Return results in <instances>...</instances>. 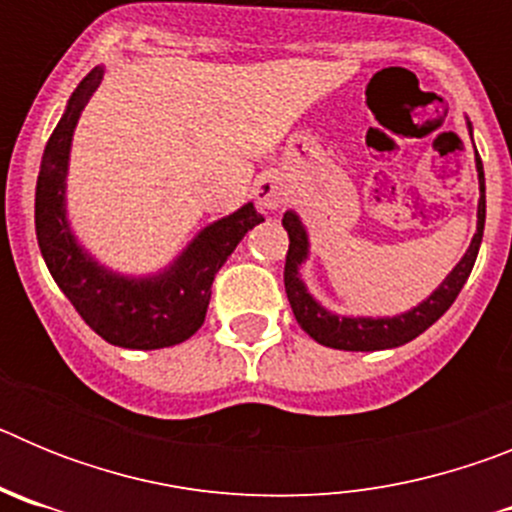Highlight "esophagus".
I'll return each mask as SVG.
<instances>
[{"instance_id":"esophagus-1","label":"esophagus","mask_w":512,"mask_h":512,"mask_svg":"<svg viewBox=\"0 0 512 512\" xmlns=\"http://www.w3.org/2000/svg\"><path fill=\"white\" fill-rule=\"evenodd\" d=\"M253 197H256V205L264 210H277L287 200V187L277 174H261L253 184Z\"/></svg>"}]
</instances>
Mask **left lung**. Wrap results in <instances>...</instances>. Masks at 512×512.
Segmentation results:
<instances>
[{"instance_id": "8db88e82", "label": "left lung", "mask_w": 512, "mask_h": 512, "mask_svg": "<svg viewBox=\"0 0 512 512\" xmlns=\"http://www.w3.org/2000/svg\"><path fill=\"white\" fill-rule=\"evenodd\" d=\"M467 128L472 133V122L467 120ZM479 179V205H477V233L469 243L467 253L461 256L459 264L451 269V274L425 297L418 307L408 312H400L395 318H348L325 310L315 297L307 292L305 282L300 277V266L305 264L310 253L307 230L302 225L300 215L295 210H287L282 217V225L289 235L287 264H284V289L287 300L292 305L297 323L307 336L328 348H341V351H382V348H397L402 343L418 338L423 330L431 328L443 312L454 305L461 287L467 284L472 266L477 261L479 243L485 233V171H482V158L474 156Z\"/></svg>"}]
</instances>
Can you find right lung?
I'll return each instance as SVG.
<instances>
[{"mask_svg": "<svg viewBox=\"0 0 512 512\" xmlns=\"http://www.w3.org/2000/svg\"><path fill=\"white\" fill-rule=\"evenodd\" d=\"M104 69L89 71L71 94L66 112L48 138L35 187V233L45 266L84 323L112 346H176L205 323L212 279L253 225L264 223L253 202L220 217L158 274L125 277L99 264L71 233L66 217V176L76 122L102 84Z\"/></svg>", "mask_w": 512, "mask_h": 512, "instance_id": "1", "label": "right lung"}]
</instances>
